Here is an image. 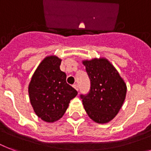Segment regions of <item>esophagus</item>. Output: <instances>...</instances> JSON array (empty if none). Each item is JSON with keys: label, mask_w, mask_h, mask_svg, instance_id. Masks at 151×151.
Wrapping results in <instances>:
<instances>
[{"label": "esophagus", "mask_w": 151, "mask_h": 151, "mask_svg": "<svg viewBox=\"0 0 151 151\" xmlns=\"http://www.w3.org/2000/svg\"><path fill=\"white\" fill-rule=\"evenodd\" d=\"M73 87L74 88H75V89L77 90V91H79V87H78V85H73Z\"/></svg>", "instance_id": "34e87169"}]
</instances>
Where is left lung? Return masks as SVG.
<instances>
[{
	"mask_svg": "<svg viewBox=\"0 0 151 151\" xmlns=\"http://www.w3.org/2000/svg\"><path fill=\"white\" fill-rule=\"evenodd\" d=\"M83 64L91 84L88 93L80 96L85 111L95 122L107 123L122 106L126 96V85L107 59L85 60Z\"/></svg>",
	"mask_w": 151,
	"mask_h": 151,
	"instance_id": "8db88e82",
	"label": "left lung"
}]
</instances>
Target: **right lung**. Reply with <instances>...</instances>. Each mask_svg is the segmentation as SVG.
<instances>
[{
    "mask_svg": "<svg viewBox=\"0 0 151 151\" xmlns=\"http://www.w3.org/2000/svg\"><path fill=\"white\" fill-rule=\"evenodd\" d=\"M61 59L48 56L41 62L29 85V96L34 112L46 122L61 118L70 101L78 92L66 83V74L61 71Z\"/></svg>",
    "mask_w": 151,
    "mask_h": 151,
    "instance_id": "right-lung-1",
    "label": "right lung"
}]
</instances>
